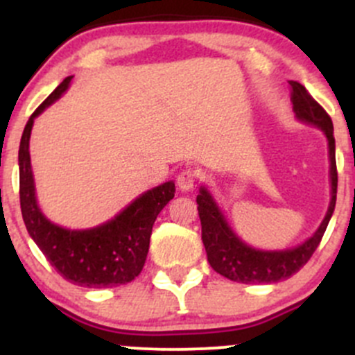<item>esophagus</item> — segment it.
<instances>
[{"label":"esophagus","mask_w":355,"mask_h":355,"mask_svg":"<svg viewBox=\"0 0 355 355\" xmlns=\"http://www.w3.org/2000/svg\"><path fill=\"white\" fill-rule=\"evenodd\" d=\"M196 182H198V173H196L194 170H191V168H187V170L180 171L177 177V185L180 191L184 192H189L194 189Z\"/></svg>","instance_id":"1"}]
</instances>
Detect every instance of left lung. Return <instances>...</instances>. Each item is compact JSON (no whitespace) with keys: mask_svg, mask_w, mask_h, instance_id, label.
<instances>
[{"mask_svg":"<svg viewBox=\"0 0 355 355\" xmlns=\"http://www.w3.org/2000/svg\"><path fill=\"white\" fill-rule=\"evenodd\" d=\"M292 87V105L295 116L300 121L321 128L328 139L330 149V182L331 200L328 206L327 216L321 221L320 228L313 237L304 244L285 250H259L247 245L232 232L225 220L223 213L214 202L213 196L206 187H200L198 196V211L202 227V244L206 247L207 261L216 273L239 284H277L287 280L295 275L307 261L311 259L316 247L320 245L324 232H327L330 218L335 211L336 202V161H335V137H333L331 118L323 106L314 101L313 96L306 91L302 84L290 80Z\"/></svg>","mask_w":355,"mask_h":355,"instance_id":"left-lung-1","label":"left lung"}]
</instances>
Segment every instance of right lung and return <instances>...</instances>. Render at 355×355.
<instances>
[{
    "label": "right lung",
    "instance_id": "1",
    "mask_svg": "<svg viewBox=\"0 0 355 355\" xmlns=\"http://www.w3.org/2000/svg\"><path fill=\"white\" fill-rule=\"evenodd\" d=\"M67 77L28 118L19 149L20 207L28 235L51 266L73 285L106 288L139 277L148 257L149 239L159 211L173 199L175 184L164 182L139 196L120 214L89 230H67L42 214L35 199L28 141L37 114L62 98L70 85Z\"/></svg>",
    "mask_w": 355,
    "mask_h": 355
}]
</instances>
